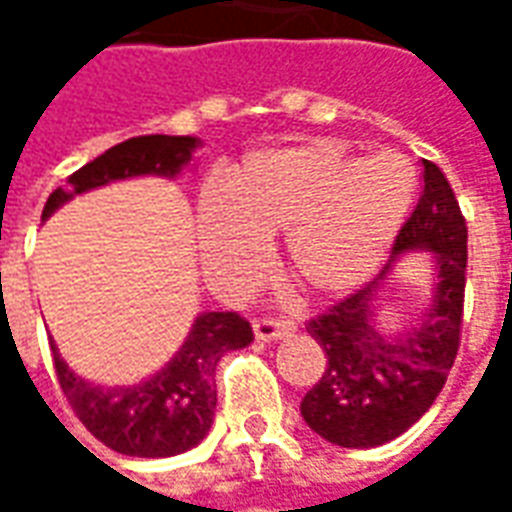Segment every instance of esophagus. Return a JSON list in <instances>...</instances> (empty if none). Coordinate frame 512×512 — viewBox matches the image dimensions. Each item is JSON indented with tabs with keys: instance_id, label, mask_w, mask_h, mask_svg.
Listing matches in <instances>:
<instances>
[{
	"instance_id": "1",
	"label": "esophagus",
	"mask_w": 512,
	"mask_h": 512,
	"mask_svg": "<svg viewBox=\"0 0 512 512\" xmlns=\"http://www.w3.org/2000/svg\"><path fill=\"white\" fill-rule=\"evenodd\" d=\"M252 329H255L257 340H263V343H277V340H285L296 326L290 321H279V318H257L252 323Z\"/></svg>"
}]
</instances>
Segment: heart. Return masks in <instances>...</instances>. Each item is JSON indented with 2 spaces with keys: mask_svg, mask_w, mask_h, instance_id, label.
Segmentation results:
<instances>
[{
  "mask_svg": "<svg viewBox=\"0 0 512 512\" xmlns=\"http://www.w3.org/2000/svg\"><path fill=\"white\" fill-rule=\"evenodd\" d=\"M417 197L406 158L345 156L332 142L266 150L233 178V200L200 205L202 255L216 271L260 263L263 241L285 238V268L304 293L334 299L365 282L395 244Z\"/></svg>",
  "mask_w": 512,
  "mask_h": 512,
  "instance_id": "heart-1",
  "label": "heart"
}]
</instances>
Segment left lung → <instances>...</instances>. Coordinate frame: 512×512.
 I'll list each match as a JSON object with an SVG mask.
<instances>
[{
    "label": "left lung",
    "instance_id": "1",
    "mask_svg": "<svg viewBox=\"0 0 512 512\" xmlns=\"http://www.w3.org/2000/svg\"><path fill=\"white\" fill-rule=\"evenodd\" d=\"M425 189L367 285L307 323L326 354V370L301 400V417L337 447L367 450L406 433L439 397L461 345L466 288V219L450 180L422 161ZM430 251L437 282L426 312L395 335L377 329L380 293L391 266L408 251Z\"/></svg>",
    "mask_w": 512,
    "mask_h": 512
}]
</instances>
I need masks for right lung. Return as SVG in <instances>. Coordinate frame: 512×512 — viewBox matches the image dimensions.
<instances>
[{"instance_id":"add662e5","label":"right lung","mask_w":512,"mask_h":512,"mask_svg":"<svg viewBox=\"0 0 512 512\" xmlns=\"http://www.w3.org/2000/svg\"><path fill=\"white\" fill-rule=\"evenodd\" d=\"M200 147L197 136H134L76 169L65 189H54L43 222L76 194L115 180L158 175L175 178ZM255 340L252 326L235 312H202L186 343L156 376L131 386H101L76 376L51 343L54 370L82 425L109 450L136 458H169L200 444L216 411V365L224 354Z\"/></svg>"}]
</instances>
